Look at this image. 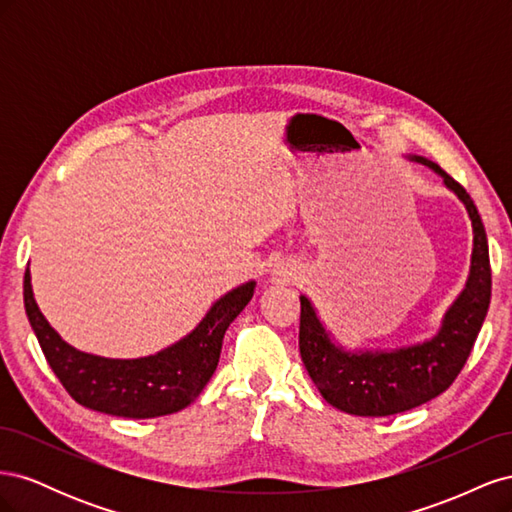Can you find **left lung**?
Masks as SVG:
<instances>
[{
  "mask_svg": "<svg viewBox=\"0 0 512 512\" xmlns=\"http://www.w3.org/2000/svg\"><path fill=\"white\" fill-rule=\"evenodd\" d=\"M408 160L442 177L472 222L470 273L459 297L446 309L438 333L393 350H348L324 327L314 303L301 294L299 348L309 378L337 410L354 416H389L427 404L455 382L483 327L491 301L489 245L474 200L444 170L423 156Z\"/></svg>",
  "mask_w": 512,
  "mask_h": 512,
  "instance_id": "8db88e82",
  "label": "left lung"
}]
</instances>
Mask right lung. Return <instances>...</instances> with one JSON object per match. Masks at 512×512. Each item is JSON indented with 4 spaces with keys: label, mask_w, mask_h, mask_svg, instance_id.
Here are the masks:
<instances>
[{
    "label": "right lung",
    "mask_w": 512,
    "mask_h": 512,
    "mask_svg": "<svg viewBox=\"0 0 512 512\" xmlns=\"http://www.w3.org/2000/svg\"><path fill=\"white\" fill-rule=\"evenodd\" d=\"M254 288V280L232 288L179 342L138 359H106L64 342L40 312L29 269L23 299L46 361L74 401L111 416L153 418L188 408L203 393L218 367L224 333L252 301Z\"/></svg>",
    "instance_id": "obj_1"
}]
</instances>
